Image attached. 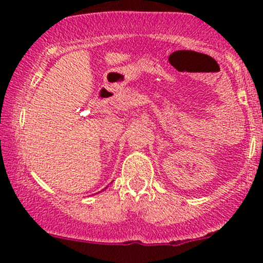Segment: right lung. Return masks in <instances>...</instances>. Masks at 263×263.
<instances>
[{
	"instance_id": "right-lung-1",
	"label": "right lung",
	"mask_w": 263,
	"mask_h": 263,
	"mask_svg": "<svg viewBox=\"0 0 263 263\" xmlns=\"http://www.w3.org/2000/svg\"><path fill=\"white\" fill-rule=\"evenodd\" d=\"M105 189H106V188H105Z\"/></svg>"
}]
</instances>
